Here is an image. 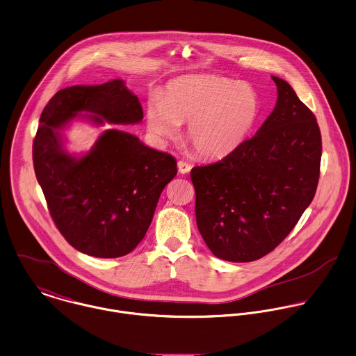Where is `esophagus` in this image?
Listing matches in <instances>:
<instances>
[{"label":"esophagus","mask_w":356,"mask_h":356,"mask_svg":"<svg viewBox=\"0 0 356 356\" xmlns=\"http://www.w3.org/2000/svg\"><path fill=\"white\" fill-rule=\"evenodd\" d=\"M177 168H179V172L181 175H186V173H188L191 170V166L187 162H184V161H179L177 162Z\"/></svg>","instance_id":"obj_1"}]
</instances>
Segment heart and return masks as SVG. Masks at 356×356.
Returning <instances> with one entry per match:
<instances>
[{"mask_svg":"<svg viewBox=\"0 0 356 356\" xmlns=\"http://www.w3.org/2000/svg\"><path fill=\"white\" fill-rule=\"evenodd\" d=\"M261 113L258 92L248 84L218 76L175 81L147 108V123L158 138L175 137L187 123L186 140L202 158H223L236 151Z\"/></svg>","mask_w":356,"mask_h":356,"instance_id":"heart-1","label":"heart"}]
</instances>
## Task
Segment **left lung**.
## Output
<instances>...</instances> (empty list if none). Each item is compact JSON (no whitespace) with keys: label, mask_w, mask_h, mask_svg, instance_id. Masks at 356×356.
<instances>
[{"label":"left lung","mask_w":356,"mask_h":356,"mask_svg":"<svg viewBox=\"0 0 356 356\" xmlns=\"http://www.w3.org/2000/svg\"><path fill=\"white\" fill-rule=\"evenodd\" d=\"M272 79L277 102L257 134L222 161L191 169L198 230L223 261L252 262L272 252L316 193L319 124L286 80Z\"/></svg>","instance_id":"obj_1"}]
</instances>
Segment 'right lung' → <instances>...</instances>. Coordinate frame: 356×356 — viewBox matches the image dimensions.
<instances>
[{"label": "right lung", "instance_id": "add662e5", "mask_svg": "<svg viewBox=\"0 0 356 356\" xmlns=\"http://www.w3.org/2000/svg\"><path fill=\"white\" fill-rule=\"evenodd\" d=\"M76 118L134 124L143 108L119 79L66 87L45 105L33 141L35 177L60 234L83 254L119 258L144 238L162 190L177 173L176 159L118 129L105 130L87 154L72 155L60 130Z\"/></svg>", "mask_w": 356, "mask_h": 356}]
</instances>
